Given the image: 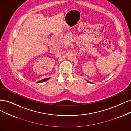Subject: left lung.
<instances>
[{"label": "left lung", "mask_w": 131, "mask_h": 131, "mask_svg": "<svg viewBox=\"0 0 131 131\" xmlns=\"http://www.w3.org/2000/svg\"><path fill=\"white\" fill-rule=\"evenodd\" d=\"M87 81H88L89 83H90V84H92V83H91V82H90V81H88V80H87Z\"/></svg>", "instance_id": "8db88e82"}]
</instances>
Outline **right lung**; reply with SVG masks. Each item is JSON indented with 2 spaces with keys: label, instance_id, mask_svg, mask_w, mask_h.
Listing matches in <instances>:
<instances>
[{
  "label": "right lung",
  "instance_id": "1",
  "mask_svg": "<svg viewBox=\"0 0 131 131\" xmlns=\"http://www.w3.org/2000/svg\"><path fill=\"white\" fill-rule=\"evenodd\" d=\"M50 78H45V79H42V80H40V81H38L37 83H43V82H45V81H47V80H48Z\"/></svg>",
  "mask_w": 131,
  "mask_h": 131
}]
</instances>
